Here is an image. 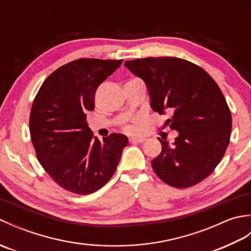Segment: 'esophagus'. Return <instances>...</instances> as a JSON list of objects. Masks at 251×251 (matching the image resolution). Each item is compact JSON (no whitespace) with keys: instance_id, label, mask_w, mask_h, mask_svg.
<instances>
[{"instance_id":"1","label":"esophagus","mask_w":251,"mask_h":251,"mask_svg":"<svg viewBox=\"0 0 251 251\" xmlns=\"http://www.w3.org/2000/svg\"><path fill=\"white\" fill-rule=\"evenodd\" d=\"M129 141L131 143H141V142H145L146 141V138H142V137H132L129 139Z\"/></svg>"}]
</instances>
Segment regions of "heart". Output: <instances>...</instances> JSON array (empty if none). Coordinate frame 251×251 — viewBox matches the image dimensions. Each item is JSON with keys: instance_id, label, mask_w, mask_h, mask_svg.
<instances>
[{"instance_id": "b5f03b06", "label": "heart", "mask_w": 251, "mask_h": 251, "mask_svg": "<svg viewBox=\"0 0 251 251\" xmlns=\"http://www.w3.org/2000/svg\"><path fill=\"white\" fill-rule=\"evenodd\" d=\"M123 128H124L126 131H128V132H134V131L137 130V127L135 125H131V124H126V125H124Z\"/></svg>"}]
</instances>
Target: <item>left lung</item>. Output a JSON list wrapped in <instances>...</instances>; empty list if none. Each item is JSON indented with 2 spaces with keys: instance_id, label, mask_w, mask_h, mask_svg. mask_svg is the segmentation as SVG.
I'll use <instances>...</instances> for the list:
<instances>
[{
  "instance_id": "1",
  "label": "left lung",
  "mask_w": 251,
  "mask_h": 251,
  "mask_svg": "<svg viewBox=\"0 0 251 251\" xmlns=\"http://www.w3.org/2000/svg\"><path fill=\"white\" fill-rule=\"evenodd\" d=\"M125 67L145 81L154 111L173 113L166 125L179 131L173 145L158 139L162 152L151 163L153 170L174 188L200 183L230 143L232 116L220 87L204 69L181 58H141Z\"/></svg>"
}]
</instances>
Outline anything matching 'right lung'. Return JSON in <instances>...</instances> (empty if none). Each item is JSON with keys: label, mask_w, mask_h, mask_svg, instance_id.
<instances>
[{"label": "right lung", "mask_w": 251, "mask_h": 251, "mask_svg": "<svg viewBox=\"0 0 251 251\" xmlns=\"http://www.w3.org/2000/svg\"><path fill=\"white\" fill-rule=\"evenodd\" d=\"M122 62L81 58L61 66L42 84L32 104L29 125L36 157L51 179L72 193L102 188L128 145L122 134L100 141L86 122L96 90Z\"/></svg>", "instance_id": "1"}]
</instances>
